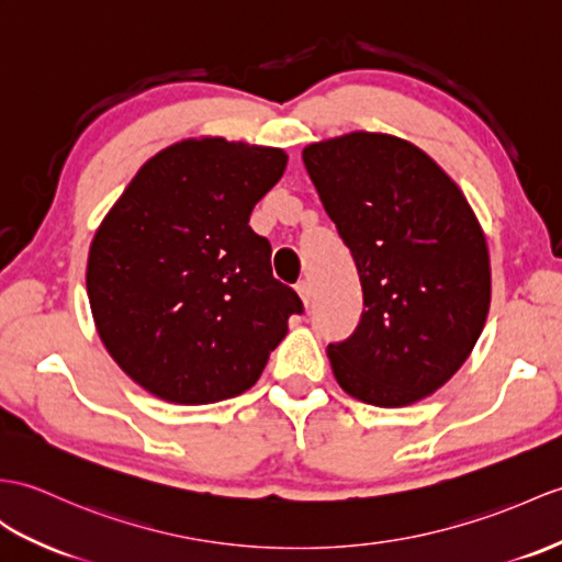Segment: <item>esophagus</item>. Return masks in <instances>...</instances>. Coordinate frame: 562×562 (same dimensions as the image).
I'll return each instance as SVG.
<instances>
[{"label": "esophagus", "mask_w": 562, "mask_h": 562, "mask_svg": "<svg viewBox=\"0 0 562 562\" xmlns=\"http://www.w3.org/2000/svg\"><path fill=\"white\" fill-rule=\"evenodd\" d=\"M296 294L302 296V302H304V306H308L311 304V284L306 282V280H302L296 284Z\"/></svg>", "instance_id": "esophagus-1"}]
</instances>
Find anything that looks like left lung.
Masks as SVG:
<instances>
[{
	"mask_svg": "<svg viewBox=\"0 0 562 562\" xmlns=\"http://www.w3.org/2000/svg\"><path fill=\"white\" fill-rule=\"evenodd\" d=\"M359 272L363 311L328 357L347 395L404 407L460 371L491 304L488 246L460 187L409 140L355 132L302 153Z\"/></svg>",
	"mask_w": 562,
	"mask_h": 562,
	"instance_id": "left-lung-1",
	"label": "left lung"
}]
</instances>
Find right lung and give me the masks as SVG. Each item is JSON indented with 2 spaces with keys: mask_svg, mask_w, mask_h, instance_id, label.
Returning a JSON list of instances; mask_svg holds the SVG:
<instances>
[{
  "mask_svg": "<svg viewBox=\"0 0 562 562\" xmlns=\"http://www.w3.org/2000/svg\"><path fill=\"white\" fill-rule=\"evenodd\" d=\"M284 167L280 148L189 138L153 155L104 215L88 254L90 311L112 359L155 397L241 395L304 311L249 227Z\"/></svg>",
  "mask_w": 562,
  "mask_h": 562,
  "instance_id": "1",
  "label": "right lung"
}]
</instances>
